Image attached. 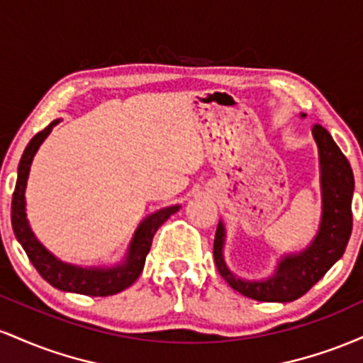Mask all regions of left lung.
Masks as SVG:
<instances>
[{"instance_id": "left-lung-1", "label": "left lung", "mask_w": 363, "mask_h": 363, "mask_svg": "<svg viewBox=\"0 0 363 363\" xmlns=\"http://www.w3.org/2000/svg\"><path fill=\"white\" fill-rule=\"evenodd\" d=\"M315 143L319 148L320 184H323V220L319 234L297 256L281 259L274 277L264 281H244L235 278L223 261V225L218 223L213 242L215 264L220 274L235 291L259 302H291L307 294L328 269L343 256L352 235L353 215V172L350 162L338 145L331 138L328 129L320 124L312 126Z\"/></svg>"}]
</instances>
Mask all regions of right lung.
<instances>
[{
  "label": "right lung",
  "instance_id": "1",
  "mask_svg": "<svg viewBox=\"0 0 363 363\" xmlns=\"http://www.w3.org/2000/svg\"><path fill=\"white\" fill-rule=\"evenodd\" d=\"M57 123H60V119L52 121L48 128L37 133L34 138L30 140V143L27 145V148H25L22 158H20L18 177H16L13 199H11V227H13L15 237L22 244L23 251L27 252L28 259L34 264V268L52 286L65 291H73V294L89 295V297L114 295L131 286L136 281V278L143 272L145 259H147V254L150 247H152L153 235H155L158 227L170 215L179 211L181 206H169L150 215L140 225L135 237H133L126 261L123 264L116 266V268L85 269L56 259L51 252H48L40 245L39 240L32 234L30 227H28L27 215H25V186H27L28 170H30L32 158H34L37 148L48 138V135Z\"/></svg>",
  "mask_w": 363,
  "mask_h": 363
}]
</instances>
